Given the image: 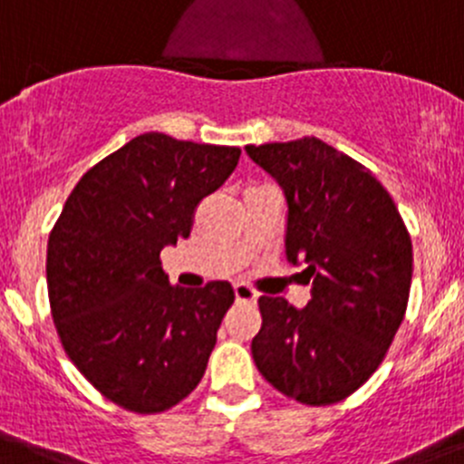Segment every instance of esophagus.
<instances>
[{
  "mask_svg": "<svg viewBox=\"0 0 464 464\" xmlns=\"http://www.w3.org/2000/svg\"><path fill=\"white\" fill-rule=\"evenodd\" d=\"M233 292H236L237 303H256V301H258V294H256L254 289H251L249 285H245V283L233 285Z\"/></svg>",
  "mask_w": 464,
  "mask_h": 464,
  "instance_id": "obj_1",
  "label": "esophagus"
}]
</instances>
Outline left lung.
Instances as JSON below:
<instances>
[{"label":"left lung","instance_id":"obj_1","mask_svg":"<svg viewBox=\"0 0 464 464\" xmlns=\"http://www.w3.org/2000/svg\"><path fill=\"white\" fill-rule=\"evenodd\" d=\"M287 198V258L303 262V310L260 296L251 341L260 375L307 406L353 395L386 357L406 314L413 276L409 228L382 181L316 137L246 145Z\"/></svg>","mask_w":464,"mask_h":464}]
</instances>
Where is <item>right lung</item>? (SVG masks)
Here are the masks:
<instances>
[{"label":"right lung","instance_id":"obj_1","mask_svg":"<svg viewBox=\"0 0 464 464\" xmlns=\"http://www.w3.org/2000/svg\"><path fill=\"white\" fill-rule=\"evenodd\" d=\"M240 148L148 132L89 168L46 246V287L60 343L121 409L154 415L202 382L233 287H170L163 246L188 237L199 202Z\"/></svg>","mask_w":464,"mask_h":464}]
</instances>
